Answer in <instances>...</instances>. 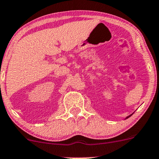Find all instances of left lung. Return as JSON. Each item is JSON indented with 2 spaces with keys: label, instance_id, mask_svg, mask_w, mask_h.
<instances>
[{
  "label": "left lung",
  "instance_id": "left-lung-1",
  "mask_svg": "<svg viewBox=\"0 0 159 159\" xmlns=\"http://www.w3.org/2000/svg\"><path fill=\"white\" fill-rule=\"evenodd\" d=\"M129 116H128V117H127V118H129Z\"/></svg>",
  "mask_w": 159,
  "mask_h": 159
}]
</instances>
